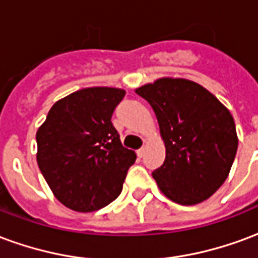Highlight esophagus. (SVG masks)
<instances>
[{
  "instance_id": "obj_1",
  "label": "esophagus",
  "mask_w": 258,
  "mask_h": 258,
  "mask_svg": "<svg viewBox=\"0 0 258 258\" xmlns=\"http://www.w3.org/2000/svg\"><path fill=\"white\" fill-rule=\"evenodd\" d=\"M137 155L140 157H144V155H145V146H142L141 149H138V151H137Z\"/></svg>"
}]
</instances>
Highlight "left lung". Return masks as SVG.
I'll return each instance as SVG.
<instances>
[{
  "mask_svg": "<svg viewBox=\"0 0 258 258\" xmlns=\"http://www.w3.org/2000/svg\"><path fill=\"white\" fill-rule=\"evenodd\" d=\"M135 92L156 114L166 160L152 175L175 203L198 205L227 179L238 151L232 114L211 92L185 79H160Z\"/></svg>",
  "mask_w": 258,
  "mask_h": 258,
  "instance_id": "1",
  "label": "left lung"
}]
</instances>
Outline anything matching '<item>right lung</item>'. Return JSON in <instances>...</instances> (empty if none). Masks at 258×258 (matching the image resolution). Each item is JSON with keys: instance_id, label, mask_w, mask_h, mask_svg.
Segmentation results:
<instances>
[{"instance_id": "1", "label": "right lung", "mask_w": 258, "mask_h": 258, "mask_svg": "<svg viewBox=\"0 0 258 258\" xmlns=\"http://www.w3.org/2000/svg\"><path fill=\"white\" fill-rule=\"evenodd\" d=\"M124 95V90L110 87L76 91L51 107L37 131L40 171L56 199L72 210H99L123 189L137 159L112 124Z\"/></svg>"}]
</instances>
